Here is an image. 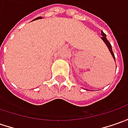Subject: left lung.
Returning a JSON list of instances; mask_svg holds the SVG:
<instances>
[{
  "label": "left lung",
  "instance_id": "8db88e82",
  "mask_svg": "<svg viewBox=\"0 0 128 128\" xmlns=\"http://www.w3.org/2000/svg\"><path fill=\"white\" fill-rule=\"evenodd\" d=\"M101 34H102V37H101V39L103 40V42L106 43V45L108 47V50H109V51L110 52L111 55H112V56L113 58V59H114V60L116 61V58H115V56H114V53H113V52H112V46H111L110 43L109 42V41L108 40V39H107V38H106V35L104 33V32H102V31H101Z\"/></svg>",
  "mask_w": 128,
  "mask_h": 128
}]
</instances>
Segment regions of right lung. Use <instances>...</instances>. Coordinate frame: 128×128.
I'll return each instance as SVG.
<instances>
[{
  "instance_id": "1",
  "label": "right lung",
  "mask_w": 128,
  "mask_h": 128,
  "mask_svg": "<svg viewBox=\"0 0 128 128\" xmlns=\"http://www.w3.org/2000/svg\"><path fill=\"white\" fill-rule=\"evenodd\" d=\"M37 19H41V17H38V18H37Z\"/></svg>"
}]
</instances>
